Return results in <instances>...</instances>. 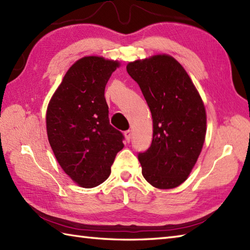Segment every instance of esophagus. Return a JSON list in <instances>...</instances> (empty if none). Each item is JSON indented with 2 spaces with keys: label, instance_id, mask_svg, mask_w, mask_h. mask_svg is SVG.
I'll return each mask as SVG.
<instances>
[{
  "label": "esophagus",
  "instance_id": "esophagus-1",
  "mask_svg": "<svg viewBox=\"0 0 250 250\" xmlns=\"http://www.w3.org/2000/svg\"><path fill=\"white\" fill-rule=\"evenodd\" d=\"M125 139H126V141H128V142H130V140H131V137H132V133H131V131H130V130H128V131H125Z\"/></svg>",
  "mask_w": 250,
  "mask_h": 250
}]
</instances>
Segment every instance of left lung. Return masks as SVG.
Returning <instances> with one entry per match:
<instances>
[{"mask_svg": "<svg viewBox=\"0 0 250 250\" xmlns=\"http://www.w3.org/2000/svg\"><path fill=\"white\" fill-rule=\"evenodd\" d=\"M152 116V143L140 153L142 174L153 187L173 189L188 178L204 145L206 110L180 63L167 54L129 62Z\"/></svg>", "mask_w": 250, "mask_h": 250, "instance_id": "left-lung-1", "label": "left lung"}]
</instances>
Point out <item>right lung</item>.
<instances>
[{
  "label": "right lung",
  "instance_id": "right-lung-1",
  "mask_svg": "<svg viewBox=\"0 0 250 250\" xmlns=\"http://www.w3.org/2000/svg\"><path fill=\"white\" fill-rule=\"evenodd\" d=\"M118 60L81 58L68 68L46 111L47 136L63 171L83 188H93L110 175L121 132L110 125L105 86Z\"/></svg>",
  "mask_w": 250,
  "mask_h": 250
}]
</instances>
